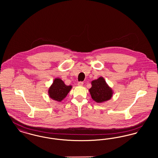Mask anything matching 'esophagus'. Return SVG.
Wrapping results in <instances>:
<instances>
[{
    "label": "esophagus",
    "mask_w": 158,
    "mask_h": 158,
    "mask_svg": "<svg viewBox=\"0 0 158 158\" xmlns=\"http://www.w3.org/2000/svg\"><path fill=\"white\" fill-rule=\"evenodd\" d=\"M83 82H79L77 83V85L78 86H83Z\"/></svg>",
    "instance_id": "34e87169"
}]
</instances>
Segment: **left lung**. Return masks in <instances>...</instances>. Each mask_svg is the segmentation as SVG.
Segmentation results:
<instances>
[{
	"label": "left lung",
	"mask_w": 158,
	"mask_h": 158,
	"mask_svg": "<svg viewBox=\"0 0 158 158\" xmlns=\"http://www.w3.org/2000/svg\"><path fill=\"white\" fill-rule=\"evenodd\" d=\"M92 87L89 89L91 97L97 103L106 102L113 97V90L106 83L103 77L91 82Z\"/></svg>",
	"instance_id": "left-lung-1"
}]
</instances>
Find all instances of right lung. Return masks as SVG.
Here are the masks:
<instances>
[{
    "mask_svg": "<svg viewBox=\"0 0 158 158\" xmlns=\"http://www.w3.org/2000/svg\"><path fill=\"white\" fill-rule=\"evenodd\" d=\"M72 88V86L66 85L60 78H56L50 86L48 94L51 99L57 102H61L66 98Z\"/></svg>",
    "mask_w": 158,
    "mask_h": 158,
    "instance_id": "add662e5",
    "label": "right lung"
}]
</instances>
